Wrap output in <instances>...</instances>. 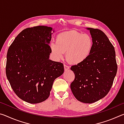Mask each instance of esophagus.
I'll return each mask as SVG.
<instances>
[{
  "label": "esophagus",
  "instance_id": "1",
  "mask_svg": "<svg viewBox=\"0 0 124 124\" xmlns=\"http://www.w3.org/2000/svg\"><path fill=\"white\" fill-rule=\"evenodd\" d=\"M64 70L65 71H67L69 69H70V67H69V66H67V65H64Z\"/></svg>",
  "mask_w": 124,
  "mask_h": 124
}]
</instances>
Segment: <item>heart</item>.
Masks as SVG:
<instances>
[{"instance_id": "obj_1", "label": "heart", "mask_w": 124, "mask_h": 124, "mask_svg": "<svg viewBox=\"0 0 124 124\" xmlns=\"http://www.w3.org/2000/svg\"><path fill=\"white\" fill-rule=\"evenodd\" d=\"M93 41L90 35L75 31L60 33L55 42L50 43V48L54 58L60 60L66 52L67 60L71 64L83 63L92 52Z\"/></svg>"}]
</instances>
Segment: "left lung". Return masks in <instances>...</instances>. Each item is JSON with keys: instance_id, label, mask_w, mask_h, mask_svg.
<instances>
[{"instance_id": "8db88e82", "label": "left lung", "mask_w": 124, "mask_h": 124, "mask_svg": "<svg viewBox=\"0 0 124 124\" xmlns=\"http://www.w3.org/2000/svg\"><path fill=\"white\" fill-rule=\"evenodd\" d=\"M86 29L93 39V49L84 62L71 67L75 79L70 89L79 101L92 103L107 95L117 67L114 47L107 35L100 29Z\"/></svg>"}]
</instances>
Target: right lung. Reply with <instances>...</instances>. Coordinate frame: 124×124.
I'll return each mask as SVG.
<instances>
[{
    "mask_svg": "<svg viewBox=\"0 0 124 124\" xmlns=\"http://www.w3.org/2000/svg\"><path fill=\"white\" fill-rule=\"evenodd\" d=\"M54 32L52 27L44 26L26 28L8 49L7 78L16 95L29 103L47 99L54 80L64 72L62 63L49 59Z\"/></svg>",
    "mask_w": 124,
    "mask_h": 124,
    "instance_id": "right-lung-1",
    "label": "right lung"
}]
</instances>
